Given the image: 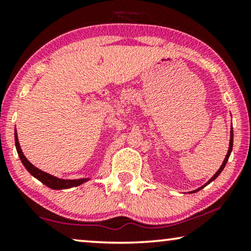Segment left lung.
Wrapping results in <instances>:
<instances>
[{
  "instance_id": "obj_1",
  "label": "left lung",
  "mask_w": 251,
  "mask_h": 251,
  "mask_svg": "<svg viewBox=\"0 0 251 251\" xmlns=\"http://www.w3.org/2000/svg\"><path fill=\"white\" fill-rule=\"evenodd\" d=\"M233 128H231V138H229V146H228V151H227V154H226V156H225V159H224V161H223V163H222V166H221V168H219V169L217 170V173H216L214 176H212L210 179H209L207 183H205L203 186H201V187H199V188H197V190H194V191H192V192H190V193H195V192H198V191H200V190H202V188L203 187H205L207 186L208 184H210L211 181H214L216 178H217L219 175H221V173L223 171V169H224L225 168V166H226V163H227V161H228V157H229V155H231V152H232V149H233V130H232Z\"/></svg>"
}]
</instances>
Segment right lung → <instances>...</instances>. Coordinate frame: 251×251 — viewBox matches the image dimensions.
<instances>
[{"instance_id":"obj_1","label":"right lung","mask_w":251,"mask_h":251,"mask_svg":"<svg viewBox=\"0 0 251 251\" xmlns=\"http://www.w3.org/2000/svg\"><path fill=\"white\" fill-rule=\"evenodd\" d=\"M15 143H16L17 153H18L20 160H22V163L24 164V167L26 168L27 171H28L33 177H35L36 179H39L41 183L44 184L48 187L52 188V190H66V188L78 186V185L83 184L85 181L90 179V178H80V179H61V178L54 177L52 175L44 173V171L40 170L39 168L34 167L33 164L26 159V156L24 155L22 147L19 145L18 136H17V130H15Z\"/></svg>"}]
</instances>
